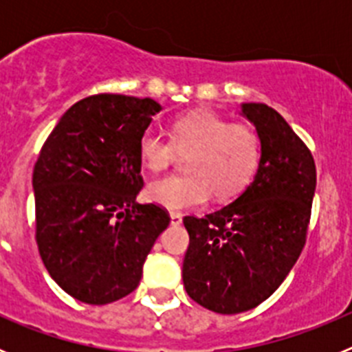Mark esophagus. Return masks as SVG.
Segmentation results:
<instances>
[{
  "label": "esophagus",
  "mask_w": 352,
  "mask_h": 352,
  "mask_svg": "<svg viewBox=\"0 0 352 352\" xmlns=\"http://www.w3.org/2000/svg\"><path fill=\"white\" fill-rule=\"evenodd\" d=\"M169 217H170V223H173V226H179V223L183 222V217L179 213H170Z\"/></svg>",
  "instance_id": "1"
}]
</instances>
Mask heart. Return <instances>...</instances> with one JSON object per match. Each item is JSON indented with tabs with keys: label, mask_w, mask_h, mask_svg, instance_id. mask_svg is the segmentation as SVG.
<instances>
[{
	"label": "heart",
	"mask_w": 352,
	"mask_h": 352,
	"mask_svg": "<svg viewBox=\"0 0 352 352\" xmlns=\"http://www.w3.org/2000/svg\"><path fill=\"white\" fill-rule=\"evenodd\" d=\"M173 142L155 132L139 139V158L146 169L158 173L174 157V148L185 158L186 174L155 179L146 188L151 203L167 210H188L213 197L229 201L247 188L261 160L257 133L247 125L231 123L211 111H194L170 125Z\"/></svg>",
	"instance_id": "1"
}]
</instances>
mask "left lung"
<instances>
[{
    "label": "left lung",
    "mask_w": 352,
    "mask_h": 352,
    "mask_svg": "<svg viewBox=\"0 0 352 352\" xmlns=\"http://www.w3.org/2000/svg\"><path fill=\"white\" fill-rule=\"evenodd\" d=\"M261 142L256 176L231 204L185 217L183 261L188 296L217 314H239L268 300L303 250L316 194V164L287 121L266 104H241Z\"/></svg>",
    "instance_id": "1"
}]
</instances>
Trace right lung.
<instances>
[{
	"instance_id": "1",
	"label": "right lung",
	"mask_w": 352,
	"mask_h": 352,
	"mask_svg": "<svg viewBox=\"0 0 352 352\" xmlns=\"http://www.w3.org/2000/svg\"><path fill=\"white\" fill-rule=\"evenodd\" d=\"M162 105L93 95L72 105L33 169L36 245L52 280L72 298L105 305L138 287L149 250L170 219L139 204V139Z\"/></svg>"
}]
</instances>
